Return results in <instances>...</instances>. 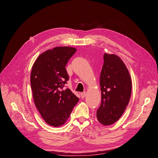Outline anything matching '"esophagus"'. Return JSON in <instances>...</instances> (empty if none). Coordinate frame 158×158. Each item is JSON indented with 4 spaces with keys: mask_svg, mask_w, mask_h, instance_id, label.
Returning <instances> with one entry per match:
<instances>
[{
    "mask_svg": "<svg viewBox=\"0 0 158 158\" xmlns=\"http://www.w3.org/2000/svg\"><path fill=\"white\" fill-rule=\"evenodd\" d=\"M86 94L85 92H82V93L81 94V97L82 98H84L86 97Z\"/></svg>",
    "mask_w": 158,
    "mask_h": 158,
    "instance_id": "34e87169",
    "label": "esophagus"
}]
</instances>
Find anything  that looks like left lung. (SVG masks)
Here are the masks:
<instances>
[{
	"label": "left lung",
	"mask_w": 158,
	"mask_h": 158,
	"mask_svg": "<svg viewBox=\"0 0 158 158\" xmlns=\"http://www.w3.org/2000/svg\"><path fill=\"white\" fill-rule=\"evenodd\" d=\"M100 76L101 104L97 117L102 125L117 122L129 104L132 83L128 70L120 58L114 54H104Z\"/></svg>",
	"instance_id": "8db88e82"
}]
</instances>
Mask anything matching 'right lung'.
Returning <instances> with one entry per match:
<instances>
[{
    "instance_id": "obj_1",
    "label": "right lung",
    "mask_w": 158,
    "mask_h": 158,
    "mask_svg": "<svg viewBox=\"0 0 158 158\" xmlns=\"http://www.w3.org/2000/svg\"><path fill=\"white\" fill-rule=\"evenodd\" d=\"M76 48L57 47L39 56L32 66L31 85L36 108L45 122L62 126L69 118L79 98L64 88L69 77L65 66Z\"/></svg>"
}]
</instances>
